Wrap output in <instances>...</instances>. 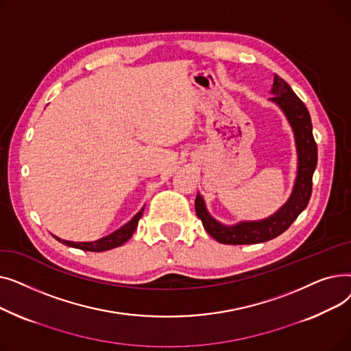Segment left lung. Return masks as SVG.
<instances>
[{
	"label": "left lung",
	"mask_w": 351,
	"mask_h": 351,
	"mask_svg": "<svg viewBox=\"0 0 351 351\" xmlns=\"http://www.w3.org/2000/svg\"><path fill=\"white\" fill-rule=\"evenodd\" d=\"M273 95L269 101L278 105L285 114L294 135L298 152V173L294 179L293 191L286 204L269 217L261 220H242L236 225H223L216 220L208 210L205 199L200 193L196 195L195 209L197 217L206 232L223 245H253L267 242L278 237L296 220V217L306 209L313 185V173L317 166V145L313 138V126L310 114L306 105L294 94L290 85L274 75Z\"/></svg>",
	"instance_id": "1"
}]
</instances>
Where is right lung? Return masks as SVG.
Instances as JSON below:
<instances>
[{
  "label": "right lung",
  "mask_w": 351,
  "mask_h": 351,
  "mask_svg": "<svg viewBox=\"0 0 351 351\" xmlns=\"http://www.w3.org/2000/svg\"><path fill=\"white\" fill-rule=\"evenodd\" d=\"M145 206L131 219L129 222H126L123 226H121L118 230L112 232L110 234L98 239V241L94 242H71V241H64V239H60L57 236H53L57 239L58 242L71 246V247H75V249H81V250H86V252H105V250H110V249H115L122 246L125 242H128L129 239L132 237L134 232L138 228V222L139 219L142 217Z\"/></svg>",
  "instance_id": "right-lung-1"
}]
</instances>
